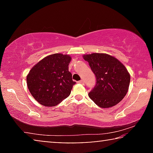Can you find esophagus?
Segmentation results:
<instances>
[{
    "label": "esophagus",
    "instance_id": "1",
    "mask_svg": "<svg viewBox=\"0 0 153 153\" xmlns=\"http://www.w3.org/2000/svg\"><path fill=\"white\" fill-rule=\"evenodd\" d=\"M77 83H81V84H84V81H83V80L79 81Z\"/></svg>",
    "mask_w": 153,
    "mask_h": 153
}]
</instances>
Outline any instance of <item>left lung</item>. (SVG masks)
Instances as JSON below:
<instances>
[{"instance_id": "obj_1", "label": "left lung", "mask_w": 153, "mask_h": 153, "mask_svg": "<svg viewBox=\"0 0 153 153\" xmlns=\"http://www.w3.org/2000/svg\"><path fill=\"white\" fill-rule=\"evenodd\" d=\"M96 76V85L88 96L101 108L118 104L128 91L130 75L122 62L106 53L83 55Z\"/></svg>"}]
</instances>
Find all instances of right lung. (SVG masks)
Wrapping results in <instances>:
<instances>
[{"label":"right lung","instance_id":"1","mask_svg":"<svg viewBox=\"0 0 153 153\" xmlns=\"http://www.w3.org/2000/svg\"><path fill=\"white\" fill-rule=\"evenodd\" d=\"M71 59L65 54H51L31 68L27 75V85L33 97L42 105L56 106L70 95L76 83L69 72Z\"/></svg>","mask_w":153,"mask_h":153}]
</instances>
